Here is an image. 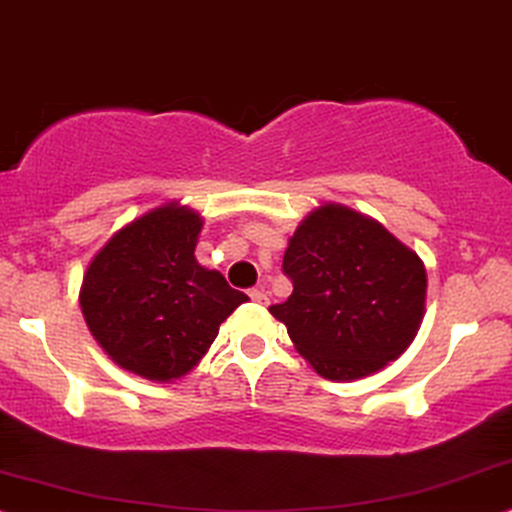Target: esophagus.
<instances>
[{"label": "esophagus", "mask_w": 512, "mask_h": 512, "mask_svg": "<svg viewBox=\"0 0 512 512\" xmlns=\"http://www.w3.org/2000/svg\"><path fill=\"white\" fill-rule=\"evenodd\" d=\"M249 296L256 304H268V294L263 292V289H249Z\"/></svg>", "instance_id": "obj_1"}]
</instances>
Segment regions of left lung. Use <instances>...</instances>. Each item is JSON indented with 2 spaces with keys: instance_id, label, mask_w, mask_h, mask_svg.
Wrapping results in <instances>:
<instances>
[{
  "instance_id": "left-lung-1",
  "label": "left lung",
  "mask_w": 512,
  "mask_h": 512,
  "mask_svg": "<svg viewBox=\"0 0 512 512\" xmlns=\"http://www.w3.org/2000/svg\"><path fill=\"white\" fill-rule=\"evenodd\" d=\"M282 270L294 292L270 313L325 380L375 375L420 330L425 263L382 223L349 206L313 208L289 237Z\"/></svg>"
}]
</instances>
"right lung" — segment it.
<instances>
[{
    "instance_id": "right-lung-1",
    "label": "right lung",
    "mask_w": 512,
    "mask_h": 512,
    "mask_svg": "<svg viewBox=\"0 0 512 512\" xmlns=\"http://www.w3.org/2000/svg\"><path fill=\"white\" fill-rule=\"evenodd\" d=\"M204 218L168 201L121 230L82 275L80 308L97 344L123 370L175 382L199 365L220 323L249 301L218 270L199 266Z\"/></svg>"
}]
</instances>
